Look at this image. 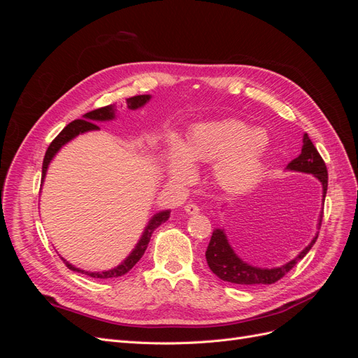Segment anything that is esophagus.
<instances>
[{
	"label": "esophagus",
	"instance_id": "1",
	"mask_svg": "<svg viewBox=\"0 0 358 358\" xmlns=\"http://www.w3.org/2000/svg\"><path fill=\"white\" fill-rule=\"evenodd\" d=\"M185 212H187L188 215H197V213L200 212V209H199V206H197V204L189 203V204H187V206H185Z\"/></svg>",
	"mask_w": 358,
	"mask_h": 358
}]
</instances>
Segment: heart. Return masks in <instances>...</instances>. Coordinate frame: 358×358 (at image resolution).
<instances>
[{
	"instance_id": "b5f03b06",
	"label": "heart",
	"mask_w": 358,
	"mask_h": 358,
	"mask_svg": "<svg viewBox=\"0 0 358 358\" xmlns=\"http://www.w3.org/2000/svg\"><path fill=\"white\" fill-rule=\"evenodd\" d=\"M268 136L263 128H251L239 119H220L194 125L185 142L173 140L169 170L176 180L194 176V166H212V176L227 192L251 189L262 176Z\"/></svg>"
}]
</instances>
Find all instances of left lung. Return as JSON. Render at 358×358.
Segmentation results:
<instances>
[{
  "label": "left lung",
  "mask_w": 358,
  "mask_h": 358,
  "mask_svg": "<svg viewBox=\"0 0 358 358\" xmlns=\"http://www.w3.org/2000/svg\"><path fill=\"white\" fill-rule=\"evenodd\" d=\"M287 170L289 171H300V173H308L313 178H317L322 187V203L326 199L327 194V167L326 162L322 161L321 155L318 154L317 148L313 146L310 142L309 136L305 133L303 134V146H301V154L292 159L287 166ZM322 220V212L318 216V224L317 229L320 230ZM318 239V231L315 237L310 241V243L303 249L301 252L296 258H292L291 262L285 263L284 266L279 267H257L251 266L249 263L243 262V259L236 254L234 249L231 248L229 239H227V234L224 229H215L210 237V242L208 249H206V262H208L212 272L222 280L231 284H239V285H258V284H275L285 273L294 267L300 259L305 257L310 248Z\"/></svg>",
  "instance_id": "obj_1"
}]
</instances>
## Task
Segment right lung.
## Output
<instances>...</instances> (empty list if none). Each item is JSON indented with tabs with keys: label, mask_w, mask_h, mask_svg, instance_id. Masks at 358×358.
<instances>
[{
	"label": "right lung",
	"mask_w": 358,
	"mask_h": 358,
	"mask_svg": "<svg viewBox=\"0 0 358 358\" xmlns=\"http://www.w3.org/2000/svg\"><path fill=\"white\" fill-rule=\"evenodd\" d=\"M152 99L150 95H134L131 96V99H127V106L129 110H137V109H142V107ZM116 117V107L115 104H110V106H106V107H101V109H95L92 112H88L85 113L82 119H76V121L70 122L66 128L62 129V131L55 137V140L50 143V146L46 150V155H45V159H43V169H41V183L43 180H45L46 178V173H48V169H49V164L50 161L55 158V155L59 152V149L62 146H66L69 142H71L73 138L78 137L79 134H83V133H88V131H99L100 127L96 125L95 122H107V121H113V119ZM170 212L171 210H161L158 213H155L152 218L149 220L148 225L145 227V230L142 233V237H140L138 242L136 243L134 249L131 252H129V255L124 259V262L121 264H117L116 267L113 268H109V270H103V272H88V270H82L79 267H74L71 263H69L67 259H64V263L67 264L69 268L74 270V272H79V273H85L88 275L91 278H100V279H107V278H117V276H122L125 275L127 272H129L131 270L136 263L138 262L140 258H142V255L145 254L146 248H148V243L150 241V236H152L154 230L157 229V227H159L161 224H164L169 218H170Z\"/></svg>",
	"instance_id": "right-lung-1"
}]
</instances>
